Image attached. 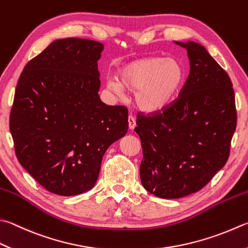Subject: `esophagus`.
I'll list each match as a JSON object with an SVG mask.
<instances>
[{"label": "esophagus", "mask_w": 248, "mask_h": 248, "mask_svg": "<svg viewBox=\"0 0 248 248\" xmlns=\"http://www.w3.org/2000/svg\"><path fill=\"white\" fill-rule=\"evenodd\" d=\"M128 126H129V129H134L136 127V120H135L133 115L128 116Z\"/></svg>", "instance_id": "34e87169"}]
</instances>
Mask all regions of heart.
<instances>
[{
	"label": "heart",
	"instance_id": "1",
	"mask_svg": "<svg viewBox=\"0 0 248 248\" xmlns=\"http://www.w3.org/2000/svg\"><path fill=\"white\" fill-rule=\"evenodd\" d=\"M184 80V70L176 59L140 58L119 70L118 80H109L107 87L116 95L124 90L135 93V105L147 113L160 111L174 99Z\"/></svg>",
	"mask_w": 248,
	"mask_h": 248
}]
</instances>
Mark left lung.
<instances>
[{
    "label": "left lung",
    "instance_id": "obj_1",
    "mask_svg": "<svg viewBox=\"0 0 248 248\" xmlns=\"http://www.w3.org/2000/svg\"><path fill=\"white\" fill-rule=\"evenodd\" d=\"M188 51L190 73L179 96L160 113L137 114L135 128L148 192L179 199L198 192L225 166L236 127L234 91L228 73L197 42H175Z\"/></svg>",
    "mask_w": 248,
    "mask_h": 248
}]
</instances>
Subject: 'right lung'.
I'll return each mask as SVG.
<instances>
[{"instance_id": "add662e5", "label": "right lung", "mask_w": 248, "mask_h": 248, "mask_svg": "<svg viewBox=\"0 0 248 248\" xmlns=\"http://www.w3.org/2000/svg\"><path fill=\"white\" fill-rule=\"evenodd\" d=\"M104 44L56 40L23 68L9 115L21 166L51 193L71 197L95 186L101 161L125 136L128 111L101 101Z\"/></svg>"}]
</instances>
